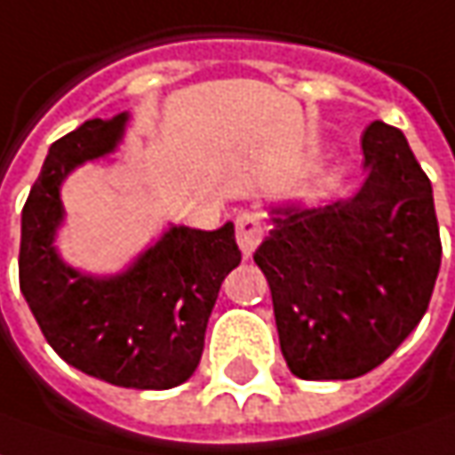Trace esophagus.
<instances>
[{
  "label": "esophagus",
  "mask_w": 455,
  "mask_h": 455,
  "mask_svg": "<svg viewBox=\"0 0 455 455\" xmlns=\"http://www.w3.org/2000/svg\"><path fill=\"white\" fill-rule=\"evenodd\" d=\"M262 234H265V227L257 213H242L236 219V242H239V249L244 251V257H251V251L259 247Z\"/></svg>",
  "instance_id": "1"
}]
</instances>
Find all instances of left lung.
I'll list each match as a JSON object with an SVG mask.
<instances>
[{"mask_svg":"<svg viewBox=\"0 0 455 455\" xmlns=\"http://www.w3.org/2000/svg\"><path fill=\"white\" fill-rule=\"evenodd\" d=\"M362 149V188L328 206H272L254 251L283 356L310 382L382 364L420 323L441 269L433 188L405 134L371 122Z\"/></svg>","mask_w":455,"mask_h":455,"instance_id":"1","label":"left lung"}]
</instances>
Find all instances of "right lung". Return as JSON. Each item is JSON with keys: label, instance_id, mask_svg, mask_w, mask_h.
<instances>
[{"label": "right lung", "instance_id": "right-lung-1", "mask_svg": "<svg viewBox=\"0 0 455 455\" xmlns=\"http://www.w3.org/2000/svg\"><path fill=\"white\" fill-rule=\"evenodd\" d=\"M127 119H91L52 142L22 208L20 290L63 362L109 385L170 389L196 371L221 283L242 262L234 224L170 227L114 277L84 275L52 247L63 221L60 183L114 152Z\"/></svg>", "mask_w": 455, "mask_h": 455}]
</instances>
